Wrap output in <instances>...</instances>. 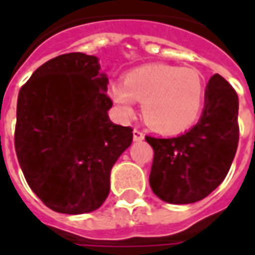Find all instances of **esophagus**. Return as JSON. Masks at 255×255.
<instances>
[{
	"label": "esophagus",
	"instance_id": "1",
	"mask_svg": "<svg viewBox=\"0 0 255 255\" xmlns=\"http://www.w3.org/2000/svg\"><path fill=\"white\" fill-rule=\"evenodd\" d=\"M133 140L135 142H140V140H143L144 139V133L142 131H139V129H133Z\"/></svg>",
	"mask_w": 255,
	"mask_h": 255
}]
</instances>
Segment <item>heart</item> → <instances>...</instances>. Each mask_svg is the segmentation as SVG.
Wrapping results in <instances>:
<instances>
[{"label":"heart","instance_id":"b5f03b06","mask_svg":"<svg viewBox=\"0 0 255 255\" xmlns=\"http://www.w3.org/2000/svg\"><path fill=\"white\" fill-rule=\"evenodd\" d=\"M108 95L123 116L131 115L135 101H139L150 127L164 133H180L201 116L206 84L195 68L147 64L129 71L124 83H111Z\"/></svg>","mask_w":255,"mask_h":255}]
</instances>
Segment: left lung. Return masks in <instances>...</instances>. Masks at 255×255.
<instances>
[{
    "mask_svg": "<svg viewBox=\"0 0 255 255\" xmlns=\"http://www.w3.org/2000/svg\"><path fill=\"white\" fill-rule=\"evenodd\" d=\"M239 100L220 75L206 86L199 122L176 138L146 136L154 150L150 187L173 205L201 201L219 187L230 171L239 142Z\"/></svg>",
    "mask_w": 255,
    "mask_h": 255,
    "instance_id": "1",
    "label": "left lung"
}]
</instances>
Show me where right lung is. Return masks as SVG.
<instances>
[{"label": "right lung", "instance_id": "obj_1", "mask_svg": "<svg viewBox=\"0 0 255 255\" xmlns=\"http://www.w3.org/2000/svg\"><path fill=\"white\" fill-rule=\"evenodd\" d=\"M95 56L49 60L20 89L14 149L32 191L54 212L90 213L105 202L111 171L132 128L111 122L108 78Z\"/></svg>", "mask_w": 255, "mask_h": 255}]
</instances>
